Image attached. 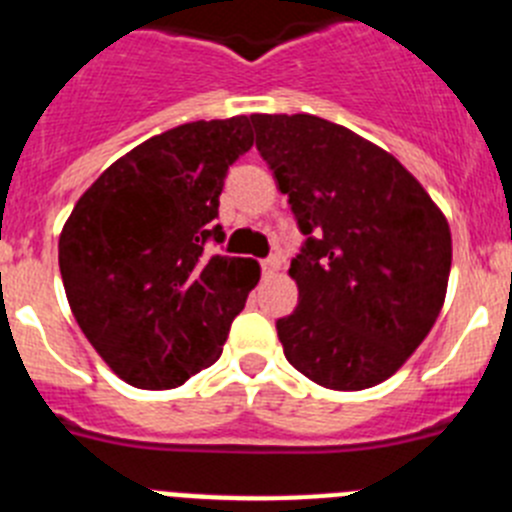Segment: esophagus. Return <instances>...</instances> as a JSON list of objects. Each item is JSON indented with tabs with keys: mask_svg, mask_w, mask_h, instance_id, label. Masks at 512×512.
Here are the masks:
<instances>
[{
	"mask_svg": "<svg viewBox=\"0 0 512 512\" xmlns=\"http://www.w3.org/2000/svg\"><path fill=\"white\" fill-rule=\"evenodd\" d=\"M279 266H282V256H279V253H271L269 259L261 261V271H264L266 277L274 274V271H279Z\"/></svg>",
	"mask_w": 512,
	"mask_h": 512,
	"instance_id": "obj_1",
	"label": "esophagus"
}]
</instances>
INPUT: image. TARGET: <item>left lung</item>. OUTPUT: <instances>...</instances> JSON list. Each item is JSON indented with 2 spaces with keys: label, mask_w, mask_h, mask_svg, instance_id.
Instances as JSON below:
<instances>
[{
  "label": "left lung",
  "mask_w": 512,
  "mask_h": 512,
  "mask_svg": "<svg viewBox=\"0 0 512 512\" xmlns=\"http://www.w3.org/2000/svg\"><path fill=\"white\" fill-rule=\"evenodd\" d=\"M256 148L305 235L300 289L277 320L284 356L328 390L384 382L423 343L451 271L446 217L413 174L369 140L315 115H251Z\"/></svg>",
  "instance_id": "8db88e82"
}]
</instances>
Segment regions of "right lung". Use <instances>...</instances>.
Wrapping results in <instances>:
<instances>
[{
    "instance_id": "obj_1",
    "label": "right lung",
    "mask_w": 512,
    "mask_h": 512,
    "mask_svg": "<svg viewBox=\"0 0 512 512\" xmlns=\"http://www.w3.org/2000/svg\"><path fill=\"white\" fill-rule=\"evenodd\" d=\"M251 117L184 122L117 158L63 225L58 266L76 323L112 372L171 390L215 364L259 264L210 253Z\"/></svg>"
}]
</instances>
